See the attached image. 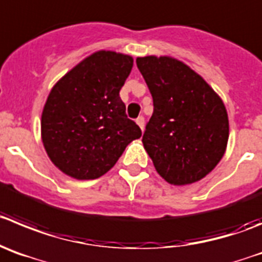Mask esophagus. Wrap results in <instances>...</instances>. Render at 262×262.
Returning <instances> with one entry per match:
<instances>
[{"label":"esophagus","instance_id":"34e87169","mask_svg":"<svg viewBox=\"0 0 262 262\" xmlns=\"http://www.w3.org/2000/svg\"><path fill=\"white\" fill-rule=\"evenodd\" d=\"M136 123L138 124V126H139V128H141V130L143 132V129H145V119H143L142 116H139L138 119L136 120Z\"/></svg>","mask_w":262,"mask_h":262}]
</instances>
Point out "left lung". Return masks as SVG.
Wrapping results in <instances>:
<instances>
[{"mask_svg":"<svg viewBox=\"0 0 262 262\" xmlns=\"http://www.w3.org/2000/svg\"><path fill=\"white\" fill-rule=\"evenodd\" d=\"M136 62L154 99L143 147L168 183L198 182L216 168L226 151L229 117L221 97L176 58L147 55Z\"/></svg>","mask_w":262,"mask_h":262,"instance_id":"1","label":"left lung"}]
</instances>
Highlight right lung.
Wrapping results in <instances>:
<instances>
[{
	"mask_svg": "<svg viewBox=\"0 0 262 262\" xmlns=\"http://www.w3.org/2000/svg\"><path fill=\"white\" fill-rule=\"evenodd\" d=\"M132 67L130 55L95 51L51 88L41 116V139L60 172L75 180L99 178L142 136L126 117L119 95Z\"/></svg>",
	"mask_w": 262,
	"mask_h": 262,
	"instance_id": "obj_1",
	"label": "right lung"
}]
</instances>
